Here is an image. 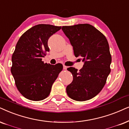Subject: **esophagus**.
Returning a JSON list of instances; mask_svg holds the SVG:
<instances>
[{"instance_id": "34e87169", "label": "esophagus", "mask_w": 129, "mask_h": 129, "mask_svg": "<svg viewBox=\"0 0 129 129\" xmlns=\"http://www.w3.org/2000/svg\"><path fill=\"white\" fill-rule=\"evenodd\" d=\"M63 70H67V67L66 66H63Z\"/></svg>"}]
</instances>
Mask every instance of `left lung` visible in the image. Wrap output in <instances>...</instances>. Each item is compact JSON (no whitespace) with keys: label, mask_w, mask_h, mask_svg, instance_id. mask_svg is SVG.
Listing matches in <instances>:
<instances>
[{"label":"left lung","mask_w":129,"mask_h":129,"mask_svg":"<svg viewBox=\"0 0 129 129\" xmlns=\"http://www.w3.org/2000/svg\"><path fill=\"white\" fill-rule=\"evenodd\" d=\"M62 30L69 39L75 56L84 62L79 71L73 67L67 69L72 73L73 80L67 87V93L75 101L89 100L101 92L110 73L111 55L108 41L89 24L63 26Z\"/></svg>","instance_id":"left-lung-1"}]
</instances>
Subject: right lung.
I'll return each mask as SVG.
<instances>
[{"instance_id": "obj_1", "label": "right lung", "mask_w": 129, "mask_h": 129, "mask_svg": "<svg viewBox=\"0 0 129 129\" xmlns=\"http://www.w3.org/2000/svg\"><path fill=\"white\" fill-rule=\"evenodd\" d=\"M61 27L39 24L21 36L12 56L11 71L18 90L25 98L38 101L49 95L52 86L62 70L61 63H44L42 58L49 51V37Z\"/></svg>"}]
</instances>
